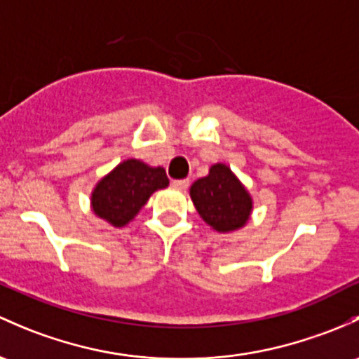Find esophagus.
Wrapping results in <instances>:
<instances>
[{"instance_id": "1", "label": "esophagus", "mask_w": 359, "mask_h": 359, "mask_svg": "<svg viewBox=\"0 0 359 359\" xmlns=\"http://www.w3.org/2000/svg\"><path fill=\"white\" fill-rule=\"evenodd\" d=\"M187 186H189V180L184 179V180H172V187L177 191H186Z\"/></svg>"}]
</instances>
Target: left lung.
Masks as SVG:
<instances>
[{
	"label": "left lung",
	"mask_w": 359,
	"mask_h": 359,
	"mask_svg": "<svg viewBox=\"0 0 359 359\" xmlns=\"http://www.w3.org/2000/svg\"><path fill=\"white\" fill-rule=\"evenodd\" d=\"M189 194L199 217L217 232H236L251 218V194L225 163L211 165L208 175L196 180Z\"/></svg>",
	"instance_id": "1"
}]
</instances>
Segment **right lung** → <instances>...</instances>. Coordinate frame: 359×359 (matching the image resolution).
Here are the masks:
<instances>
[{
    "instance_id": "1",
    "label": "right lung",
    "mask_w": 359,
    "mask_h": 359,
    "mask_svg": "<svg viewBox=\"0 0 359 359\" xmlns=\"http://www.w3.org/2000/svg\"><path fill=\"white\" fill-rule=\"evenodd\" d=\"M168 187L165 168L135 158L123 160L103 177L90 194V208L111 227H126L154 191Z\"/></svg>"
}]
</instances>
